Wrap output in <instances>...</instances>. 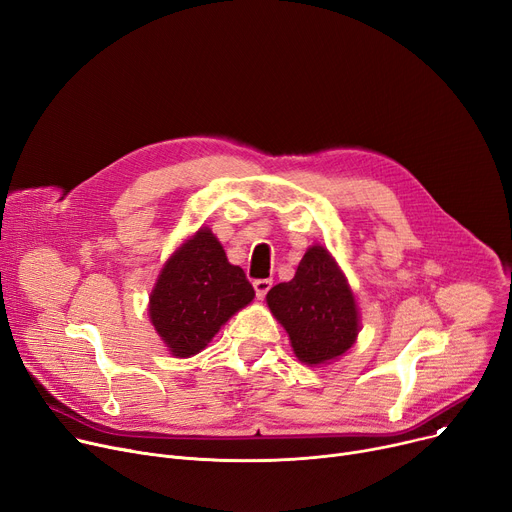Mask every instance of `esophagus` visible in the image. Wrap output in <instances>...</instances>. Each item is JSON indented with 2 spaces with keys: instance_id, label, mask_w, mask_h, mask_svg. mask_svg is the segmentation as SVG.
<instances>
[{
  "instance_id": "34e87169",
  "label": "esophagus",
  "mask_w": 512,
  "mask_h": 512,
  "mask_svg": "<svg viewBox=\"0 0 512 512\" xmlns=\"http://www.w3.org/2000/svg\"><path fill=\"white\" fill-rule=\"evenodd\" d=\"M270 287H273V281H270V279H256V281H254L256 297H258V299H264V295L268 293Z\"/></svg>"
}]
</instances>
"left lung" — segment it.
<instances>
[{"instance_id":"8db88e82","label":"left lung","mask_w":512,"mask_h":512,"mask_svg":"<svg viewBox=\"0 0 512 512\" xmlns=\"http://www.w3.org/2000/svg\"><path fill=\"white\" fill-rule=\"evenodd\" d=\"M266 304L287 330L293 353L302 364H330L357 339L355 295L337 260L322 246L308 248L295 277L270 289Z\"/></svg>"}]
</instances>
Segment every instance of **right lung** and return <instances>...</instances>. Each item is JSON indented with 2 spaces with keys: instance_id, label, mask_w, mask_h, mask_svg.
Wrapping results in <instances>:
<instances>
[{
  "instance_id": "obj_1",
  "label": "right lung",
  "mask_w": 512,
  "mask_h": 512,
  "mask_svg": "<svg viewBox=\"0 0 512 512\" xmlns=\"http://www.w3.org/2000/svg\"><path fill=\"white\" fill-rule=\"evenodd\" d=\"M254 299V287L208 227H200L163 264L148 316L171 355L200 353L219 328Z\"/></svg>"
}]
</instances>
